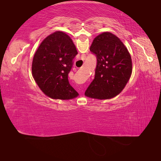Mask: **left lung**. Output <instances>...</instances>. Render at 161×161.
Instances as JSON below:
<instances>
[{"mask_svg": "<svg viewBox=\"0 0 161 161\" xmlns=\"http://www.w3.org/2000/svg\"><path fill=\"white\" fill-rule=\"evenodd\" d=\"M90 51L97 57L93 81L85 96L97 99H109L121 93L132 72L131 58L118 37L105 32L94 38Z\"/></svg>", "mask_w": 161, "mask_h": 161, "instance_id": "left-lung-1", "label": "left lung"}]
</instances>
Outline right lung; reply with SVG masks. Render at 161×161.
Returning <instances> with one entry per match:
<instances>
[{
	"label": "right lung",
	"mask_w": 161,
	"mask_h": 161,
	"mask_svg": "<svg viewBox=\"0 0 161 161\" xmlns=\"http://www.w3.org/2000/svg\"><path fill=\"white\" fill-rule=\"evenodd\" d=\"M77 50L72 39L57 31L45 38L35 53L32 74L43 93L54 99H72L79 94L68 80Z\"/></svg>",
	"instance_id": "add662e5"
}]
</instances>
